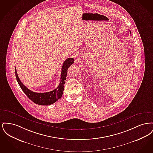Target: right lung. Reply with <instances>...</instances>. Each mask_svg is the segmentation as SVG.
Returning <instances> with one entry per match:
<instances>
[{
	"instance_id": "obj_1",
	"label": "right lung",
	"mask_w": 153,
	"mask_h": 153,
	"mask_svg": "<svg viewBox=\"0 0 153 153\" xmlns=\"http://www.w3.org/2000/svg\"><path fill=\"white\" fill-rule=\"evenodd\" d=\"M74 63V59L72 58H67L64 62L63 65L61 69V80L58 87L49 92L44 93H36L31 91L26 87L23 84L19 78L18 77V74L15 69V76L16 80L21 88L23 92L30 99L38 105H49L57 102L59 99L61 97L63 94L64 87L66 77L67 75V71L68 68Z\"/></svg>"
}]
</instances>
